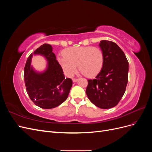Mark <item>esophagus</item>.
Masks as SVG:
<instances>
[{
	"label": "esophagus",
	"instance_id": "obj_1",
	"mask_svg": "<svg viewBox=\"0 0 152 152\" xmlns=\"http://www.w3.org/2000/svg\"><path fill=\"white\" fill-rule=\"evenodd\" d=\"M72 80H73V82H77L78 79H72Z\"/></svg>",
	"mask_w": 152,
	"mask_h": 152
}]
</instances>
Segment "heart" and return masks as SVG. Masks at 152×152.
<instances>
[{
  "label": "heart",
  "instance_id": "heart-1",
  "mask_svg": "<svg viewBox=\"0 0 152 152\" xmlns=\"http://www.w3.org/2000/svg\"><path fill=\"white\" fill-rule=\"evenodd\" d=\"M58 61L64 73L68 77L74 75L77 65L81 73L92 77L102 70L104 54L97 47H72L64 50L63 56H59Z\"/></svg>",
  "mask_w": 152,
  "mask_h": 152
}]
</instances>
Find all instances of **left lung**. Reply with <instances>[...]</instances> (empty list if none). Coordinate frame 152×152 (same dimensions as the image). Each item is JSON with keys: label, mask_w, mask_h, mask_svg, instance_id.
<instances>
[{"label": "left lung", "mask_w": 152, "mask_h": 152, "mask_svg": "<svg viewBox=\"0 0 152 152\" xmlns=\"http://www.w3.org/2000/svg\"><path fill=\"white\" fill-rule=\"evenodd\" d=\"M99 46L104 54L103 65L94 79L87 80L86 94L96 107L108 109L115 107L125 93L129 63L115 42L102 40Z\"/></svg>", "instance_id": "obj_1"}]
</instances>
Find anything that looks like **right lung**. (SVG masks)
I'll list each match as a JSON object with an SVG mask.
<instances>
[{"instance_id":"1","label":"right lung","mask_w":152,"mask_h":152,"mask_svg":"<svg viewBox=\"0 0 152 152\" xmlns=\"http://www.w3.org/2000/svg\"><path fill=\"white\" fill-rule=\"evenodd\" d=\"M35 54L42 55L47 60V68L44 72H37L31 65V58ZM24 80L30 99L44 109L55 108L65 102L72 86V79L65 77L53 48L48 44L40 45L27 59Z\"/></svg>"}]
</instances>
